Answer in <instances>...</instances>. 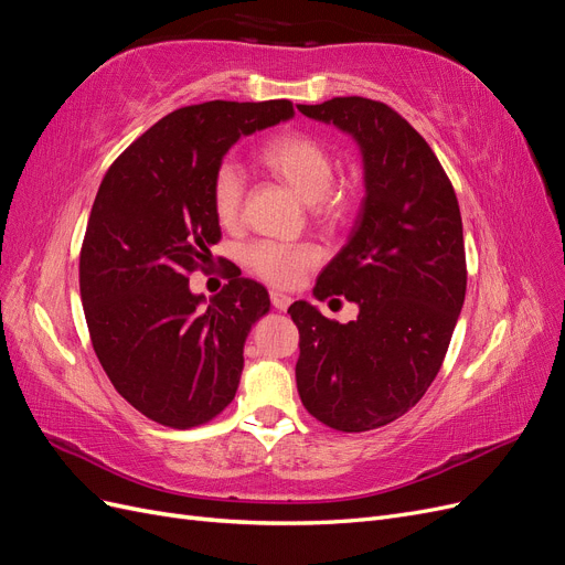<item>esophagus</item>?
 <instances>
[{
    "label": "esophagus",
    "instance_id": "34e87169",
    "mask_svg": "<svg viewBox=\"0 0 565 565\" xmlns=\"http://www.w3.org/2000/svg\"><path fill=\"white\" fill-rule=\"evenodd\" d=\"M270 303L276 306L278 311H287V306L292 303V297L285 295V292H280V289H270Z\"/></svg>",
    "mask_w": 565,
    "mask_h": 565
}]
</instances>
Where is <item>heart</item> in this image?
I'll return each instance as SVG.
<instances>
[{
	"label": "heart",
	"mask_w": 565,
	"mask_h": 565,
	"mask_svg": "<svg viewBox=\"0 0 565 565\" xmlns=\"http://www.w3.org/2000/svg\"><path fill=\"white\" fill-rule=\"evenodd\" d=\"M262 162L273 177L287 183L306 204H320L328 216L344 212V198L330 195L334 179V158L313 136L287 131L268 141L262 150ZM212 207L221 226H235L243 207L241 169L226 162L218 167L212 183ZM318 262V249L311 245L256 243L247 249L249 268L273 285H295L306 268Z\"/></svg>",
	"instance_id": "heart-1"
}]
</instances>
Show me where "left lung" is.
<instances>
[{
	"label": "left lung",
	"instance_id": "1",
	"mask_svg": "<svg viewBox=\"0 0 565 565\" xmlns=\"http://www.w3.org/2000/svg\"><path fill=\"white\" fill-rule=\"evenodd\" d=\"M361 150L365 195L349 243L322 268L313 297L358 306L351 322L295 301L297 388L337 431L380 429L415 407L446 358L465 303L461 216L438 158L405 119L361 96L297 106Z\"/></svg>",
	"mask_w": 565,
	"mask_h": 565
}]
</instances>
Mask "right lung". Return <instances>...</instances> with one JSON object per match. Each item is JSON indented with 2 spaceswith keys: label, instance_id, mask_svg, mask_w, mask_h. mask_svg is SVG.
I'll return each mask as SVG.
<instances>
[{
  "label": "right lung",
  "instance_id": "1",
  "mask_svg": "<svg viewBox=\"0 0 565 565\" xmlns=\"http://www.w3.org/2000/svg\"><path fill=\"white\" fill-rule=\"evenodd\" d=\"M295 117L289 100L179 108L119 156L100 183L79 254L92 344L119 396L148 419L191 429L233 398L266 287L241 278L210 299L188 273L207 264L221 228L212 183L237 139Z\"/></svg>",
  "mask_w": 565,
  "mask_h": 565
}]
</instances>
